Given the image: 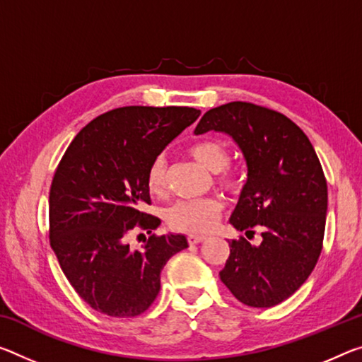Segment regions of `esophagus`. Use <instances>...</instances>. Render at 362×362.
Wrapping results in <instances>:
<instances>
[{
	"mask_svg": "<svg viewBox=\"0 0 362 362\" xmlns=\"http://www.w3.org/2000/svg\"><path fill=\"white\" fill-rule=\"evenodd\" d=\"M204 240H206L204 235H188V243L190 245H198L204 242Z\"/></svg>",
	"mask_w": 362,
	"mask_h": 362,
	"instance_id": "1",
	"label": "esophagus"
}]
</instances>
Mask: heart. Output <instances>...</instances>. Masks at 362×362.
I'll return each mask as SVG.
<instances>
[{"instance_id":"1","label":"heart","mask_w":362,"mask_h":362,"mask_svg":"<svg viewBox=\"0 0 362 362\" xmlns=\"http://www.w3.org/2000/svg\"><path fill=\"white\" fill-rule=\"evenodd\" d=\"M190 156L204 165L206 169L217 172V183L227 190H237L242 185V174L228 165L230 150L221 139L206 136L188 148ZM146 187L151 194L163 197L168 190V172L164 159L154 158L146 170ZM222 214V203L216 198L190 199L177 202L165 212V222L170 228L179 232L198 235L208 233L216 227Z\"/></svg>"}]
</instances>
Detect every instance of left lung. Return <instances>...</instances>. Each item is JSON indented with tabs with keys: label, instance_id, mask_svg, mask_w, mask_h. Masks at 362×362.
Returning <instances> with one entry per match:
<instances>
[{
	"label": "left lung",
	"instance_id": "obj_1",
	"mask_svg": "<svg viewBox=\"0 0 362 362\" xmlns=\"http://www.w3.org/2000/svg\"><path fill=\"white\" fill-rule=\"evenodd\" d=\"M226 132L248 164V182L230 223L245 237L228 242L219 272L232 295L251 308H272L306 282L322 251L327 180L311 141L293 120L266 106L232 101L204 114L194 134Z\"/></svg>",
	"mask_w": 362,
	"mask_h": 362
}]
</instances>
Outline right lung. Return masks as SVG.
<instances>
[{
  "mask_svg": "<svg viewBox=\"0 0 362 362\" xmlns=\"http://www.w3.org/2000/svg\"><path fill=\"white\" fill-rule=\"evenodd\" d=\"M202 111L188 106H124L91 120L57 164L49 188V245L78 296L111 317H135L160 290V271L188 243L152 233L141 250L132 230L156 228L146 170Z\"/></svg>",
  "mask_w": 362,
  "mask_h": 362,
  "instance_id": "1",
  "label": "right lung"
}]
</instances>
